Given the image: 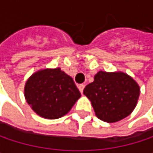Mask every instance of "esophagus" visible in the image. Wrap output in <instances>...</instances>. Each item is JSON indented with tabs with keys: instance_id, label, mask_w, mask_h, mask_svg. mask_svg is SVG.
Listing matches in <instances>:
<instances>
[{
	"instance_id": "34e87169",
	"label": "esophagus",
	"mask_w": 153,
	"mask_h": 153,
	"mask_svg": "<svg viewBox=\"0 0 153 153\" xmlns=\"http://www.w3.org/2000/svg\"><path fill=\"white\" fill-rule=\"evenodd\" d=\"M78 88H79V90L80 91V93L82 94V93H83V89H84V88H85V85H84V84H79V85L78 86Z\"/></svg>"
}]
</instances>
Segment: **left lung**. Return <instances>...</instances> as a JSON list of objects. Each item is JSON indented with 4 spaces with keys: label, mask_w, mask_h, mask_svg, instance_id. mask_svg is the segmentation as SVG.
Segmentation results:
<instances>
[{
    "label": "left lung",
    "mask_w": 153,
    "mask_h": 153,
    "mask_svg": "<svg viewBox=\"0 0 153 153\" xmlns=\"http://www.w3.org/2000/svg\"><path fill=\"white\" fill-rule=\"evenodd\" d=\"M84 95L91 101L97 117L105 122H116L128 116L140 95L137 83L123 73L100 71L87 85Z\"/></svg>",
    "instance_id": "8db88e82"
}]
</instances>
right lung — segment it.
<instances>
[{"label": "right lung", "mask_w": 153, "mask_h": 153, "mask_svg": "<svg viewBox=\"0 0 153 153\" xmlns=\"http://www.w3.org/2000/svg\"><path fill=\"white\" fill-rule=\"evenodd\" d=\"M25 97L32 109L46 119L65 115L80 97L74 79L60 68L45 69L26 81Z\"/></svg>", "instance_id": "obj_1"}]
</instances>
